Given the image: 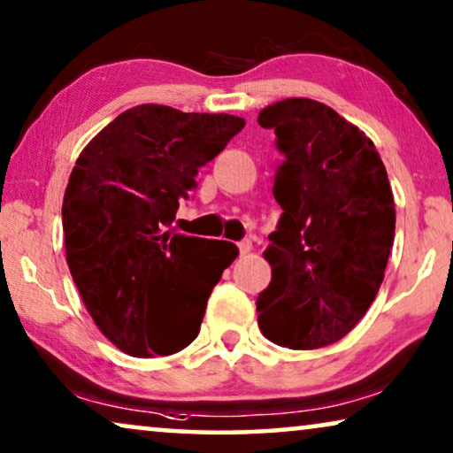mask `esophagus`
Segmentation results:
<instances>
[{
  "label": "esophagus",
  "instance_id": "esophagus-1",
  "mask_svg": "<svg viewBox=\"0 0 453 453\" xmlns=\"http://www.w3.org/2000/svg\"><path fill=\"white\" fill-rule=\"evenodd\" d=\"M238 249H240V255H249V252L252 250V242L250 240H242V242H238Z\"/></svg>",
  "mask_w": 453,
  "mask_h": 453
}]
</instances>
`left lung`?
<instances>
[{
    "mask_svg": "<svg viewBox=\"0 0 453 453\" xmlns=\"http://www.w3.org/2000/svg\"><path fill=\"white\" fill-rule=\"evenodd\" d=\"M281 161L273 196L283 213L263 252L271 283L258 294L263 335L292 349L340 342L366 315L394 246L395 204L375 144L312 99L258 113Z\"/></svg>",
    "mask_w": 453,
    "mask_h": 453,
    "instance_id": "left-lung-1",
    "label": "left lung"
}]
</instances>
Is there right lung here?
I'll return each instance as SVG.
<instances>
[{
    "label": "right lung",
    "instance_id": "obj_1",
    "mask_svg": "<svg viewBox=\"0 0 453 453\" xmlns=\"http://www.w3.org/2000/svg\"><path fill=\"white\" fill-rule=\"evenodd\" d=\"M230 113L136 105L82 149L64 195L65 261L107 340L136 358L198 335L236 244L165 230L209 164L244 128Z\"/></svg>",
    "mask_w": 453,
    "mask_h": 453
}]
</instances>
